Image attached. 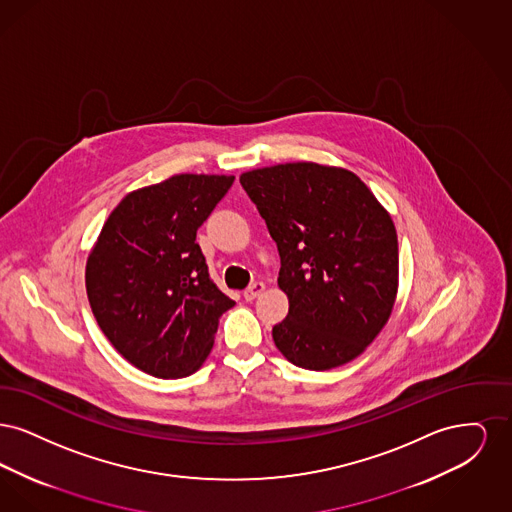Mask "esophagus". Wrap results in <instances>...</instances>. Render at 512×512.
Returning a JSON list of instances; mask_svg holds the SVG:
<instances>
[{
    "instance_id": "1",
    "label": "esophagus",
    "mask_w": 512,
    "mask_h": 512,
    "mask_svg": "<svg viewBox=\"0 0 512 512\" xmlns=\"http://www.w3.org/2000/svg\"><path fill=\"white\" fill-rule=\"evenodd\" d=\"M263 292H265V284H263V282H255V284H251V286L245 290V301H253L257 295H261Z\"/></svg>"
}]
</instances>
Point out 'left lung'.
Returning <instances> with one entry per match:
<instances>
[{
	"instance_id": "left-lung-1",
	"label": "left lung",
	"mask_w": 512,
	"mask_h": 512,
	"mask_svg": "<svg viewBox=\"0 0 512 512\" xmlns=\"http://www.w3.org/2000/svg\"><path fill=\"white\" fill-rule=\"evenodd\" d=\"M240 184L278 247L288 317L272 328L295 366L330 370L359 357L388 322L399 253L386 209L353 172L286 163Z\"/></svg>"
}]
</instances>
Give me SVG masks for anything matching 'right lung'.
I'll return each mask as SVG.
<instances>
[{"label":"right lung","mask_w":512,"mask_h":512,"mask_svg":"<svg viewBox=\"0 0 512 512\" xmlns=\"http://www.w3.org/2000/svg\"><path fill=\"white\" fill-rule=\"evenodd\" d=\"M234 176L176 174L126 195L101 228L86 292L101 332L157 378H184L207 359L219 317L234 307L195 242Z\"/></svg>","instance_id":"add662e5"}]
</instances>
